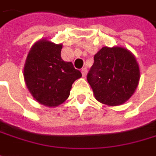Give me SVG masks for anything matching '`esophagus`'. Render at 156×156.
<instances>
[{
	"label": "esophagus",
	"mask_w": 156,
	"mask_h": 156,
	"mask_svg": "<svg viewBox=\"0 0 156 156\" xmlns=\"http://www.w3.org/2000/svg\"><path fill=\"white\" fill-rule=\"evenodd\" d=\"M81 73H82V76L85 78L86 76H87V69H86V68H83L82 69H81Z\"/></svg>",
	"instance_id": "obj_1"
}]
</instances>
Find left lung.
<instances>
[{
	"label": "left lung",
	"instance_id": "obj_1",
	"mask_svg": "<svg viewBox=\"0 0 156 156\" xmlns=\"http://www.w3.org/2000/svg\"><path fill=\"white\" fill-rule=\"evenodd\" d=\"M94 60L87 78L95 99L108 106L123 105L133 95L140 78L135 56L124 47L105 46Z\"/></svg>",
	"mask_w": 156,
	"mask_h": 156
}]
</instances>
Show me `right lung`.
I'll list each match as a JSON object with an SVG mask.
<instances>
[{
	"mask_svg": "<svg viewBox=\"0 0 156 156\" xmlns=\"http://www.w3.org/2000/svg\"><path fill=\"white\" fill-rule=\"evenodd\" d=\"M62 44L40 39L32 45L24 65L27 87L44 106L56 107L64 103L74 81L82 77L70 62L62 59Z\"/></svg>",
	"mask_w": 156,
	"mask_h": 156,
	"instance_id": "1",
	"label": "right lung"
}]
</instances>
